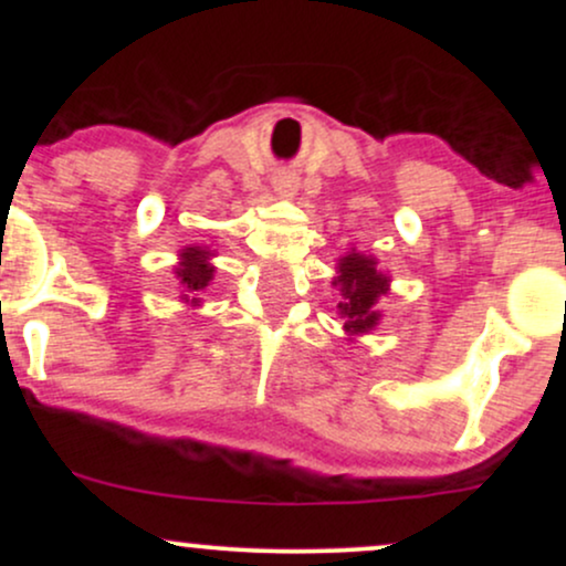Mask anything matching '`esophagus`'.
<instances>
[{"mask_svg": "<svg viewBox=\"0 0 566 566\" xmlns=\"http://www.w3.org/2000/svg\"><path fill=\"white\" fill-rule=\"evenodd\" d=\"M274 191L279 197H292L297 191V180L290 178V175H282V178L274 180Z\"/></svg>", "mask_w": 566, "mask_h": 566, "instance_id": "esophagus-1", "label": "esophagus"}]
</instances>
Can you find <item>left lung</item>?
<instances>
[{
    "label": "left lung",
    "mask_w": 566,
    "mask_h": 566,
    "mask_svg": "<svg viewBox=\"0 0 566 566\" xmlns=\"http://www.w3.org/2000/svg\"><path fill=\"white\" fill-rule=\"evenodd\" d=\"M333 284L340 287L343 303H337V311L346 319L343 329L348 335H361L378 327L380 311L375 305L388 292V276L378 269L375 258L361 255V252H348L337 263V276Z\"/></svg>",
    "instance_id": "obj_1"
}]
</instances>
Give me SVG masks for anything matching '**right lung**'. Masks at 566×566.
<instances>
[{"instance_id":"right-lung-1","label":"right lung","mask_w":566,"mask_h":566,"mask_svg":"<svg viewBox=\"0 0 566 566\" xmlns=\"http://www.w3.org/2000/svg\"><path fill=\"white\" fill-rule=\"evenodd\" d=\"M212 252L207 247H186L180 252V263L175 269V274L180 279V301L197 305L201 301V292L207 290L212 274H216V265L210 263Z\"/></svg>"}]
</instances>
